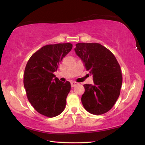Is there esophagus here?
<instances>
[{"instance_id":"1","label":"esophagus","mask_w":145,"mask_h":145,"mask_svg":"<svg viewBox=\"0 0 145 145\" xmlns=\"http://www.w3.org/2000/svg\"><path fill=\"white\" fill-rule=\"evenodd\" d=\"M77 84V82H71V86L74 87Z\"/></svg>"}]
</instances>
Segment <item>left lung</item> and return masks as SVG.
<instances>
[{
  "label": "left lung",
  "mask_w": 145,
  "mask_h": 145,
  "mask_svg": "<svg viewBox=\"0 0 145 145\" xmlns=\"http://www.w3.org/2000/svg\"><path fill=\"white\" fill-rule=\"evenodd\" d=\"M74 51L94 79V85H84L83 106L92 114H104L120 96L123 80L120 65L114 55L100 43H76Z\"/></svg>",
  "instance_id": "left-lung-1"
}]
</instances>
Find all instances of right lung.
I'll return each mask as SVG.
<instances>
[{
  "label": "right lung",
  "instance_id": "obj_1",
  "mask_svg": "<svg viewBox=\"0 0 145 145\" xmlns=\"http://www.w3.org/2000/svg\"><path fill=\"white\" fill-rule=\"evenodd\" d=\"M72 48L71 43L45 45L27 61L24 86L31 106L43 116L53 118L65 110L71 83L61 82L53 72Z\"/></svg>",
  "mask_w": 145,
  "mask_h": 145
}]
</instances>
